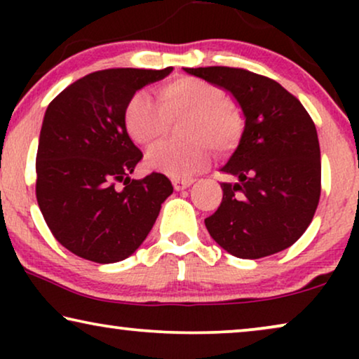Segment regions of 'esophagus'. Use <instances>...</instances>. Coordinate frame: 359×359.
Wrapping results in <instances>:
<instances>
[{
  "label": "esophagus",
  "mask_w": 359,
  "mask_h": 359,
  "mask_svg": "<svg viewBox=\"0 0 359 359\" xmlns=\"http://www.w3.org/2000/svg\"><path fill=\"white\" fill-rule=\"evenodd\" d=\"M194 181L193 180H183V178H173V188L176 191H183L186 188H189L191 184H193Z\"/></svg>",
  "instance_id": "esophagus-1"
}]
</instances>
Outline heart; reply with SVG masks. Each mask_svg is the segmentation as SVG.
Returning a JSON list of instances; mask_svg holds the SVG:
<instances>
[{
    "instance_id": "b5f03b06",
    "label": "heart",
    "mask_w": 359,
    "mask_h": 359,
    "mask_svg": "<svg viewBox=\"0 0 359 359\" xmlns=\"http://www.w3.org/2000/svg\"><path fill=\"white\" fill-rule=\"evenodd\" d=\"M184 116L181 142H163L147 154V165L173 178H189L209 161V149L227 151L243 132L242 112L225 97L222 88L194 76H180L158 88V104L137 91L124 107L127 135L140 147L154 145L168 121Z\"/></svg>"
}]
</instances>
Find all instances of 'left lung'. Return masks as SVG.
Returning a JSON list of instances; mask_svg holds the SVG:
<instances>
[{
    "label": "left lung",
    "instance_id": "1",
    "mask_svg": "<svg viewBox=\"0 0 359 359\" xmlns=\"http://www.w3.org/2000/svg\"><path fill=\"white\" fill-rule=\"evenodd\" d=\"M237 100L245 116L240 144L222 171V203L204 220L210 237L237 258L257 259L296 243L320 199L316 124L296 96L243 68H184Z\"/></svg>",
    "mask_w": 359,
    "mask_h": 359
}]
</instances>
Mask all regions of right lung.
I'll use <instances>...</instances> for the list:
<instances>
[{
    "label": "right lung",
    "instance_id": "right-lung-1",
    "mask_svg": "<svg viewBox=\"0 0 359 359\" xmlns=\"http://www.w3.org/2000/svg\"><path fill=\"white\" fill-rule=\"evenodd\" d=\"M171 70H100L48 104L39 137L36 196L53 237L76 257L102 264L130 257L173 193L161 173L130 180L144 155L124 127L129 97Z\"/></svg>",
    "mask_w": 359,
    "mask_h": 359
}]
</instances>
